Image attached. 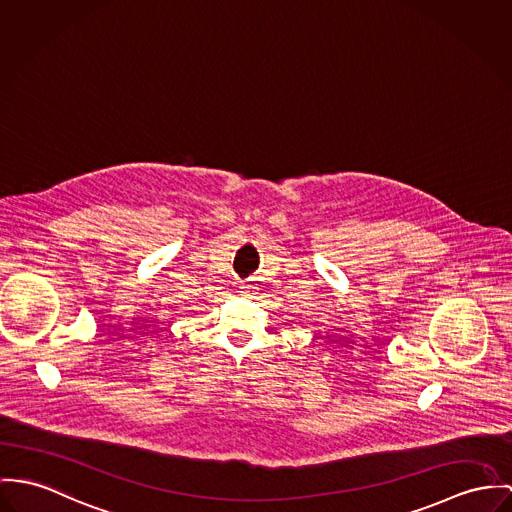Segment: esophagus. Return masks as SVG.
Listing matches in <instances>:
<instances>
[{"mask_svg": "<svg viewBox=\"0 0 512 512\" xmlns=\"http://www.w3.org/2000/svg\"><path fill=\"white\" fill-rule=\"evenodd\" d=\"M239 288H241V294H245V296H249V292H251V286H249V284H247V282H243V284H241V286H239Z\"/></svg>", "mask_w": 512, "mask_h": 512, "instance_id": "34e87169", "label": "esophagus"}]
</instances>
